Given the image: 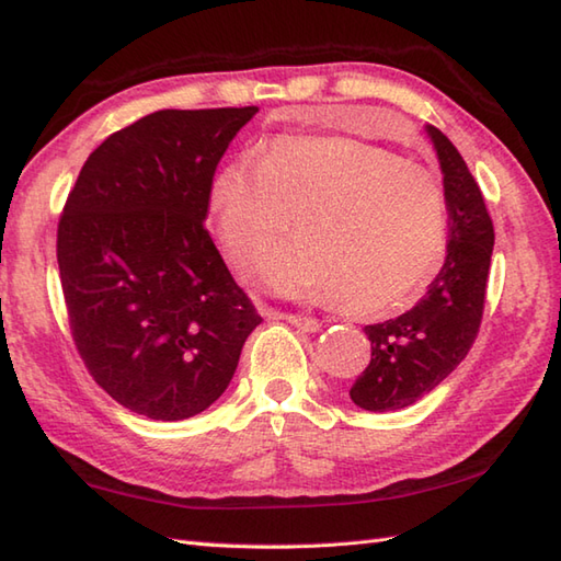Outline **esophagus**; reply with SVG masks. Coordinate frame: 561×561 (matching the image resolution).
I'll use <instances>...</instances> for the list:
<instances>
[{
	"instance_id": "obj_1",
	"label": "esophagus",
	"mask_w": 561,
	"mask_h": 561,
	"mask_svg": "<svg viewBox=\"0 0 561 561\" xmlns=\"http://www.w3.org/2000/svg\"><path fill=\"white\" fill-rule=\"evenodd\" d=\"M272 318H279V320H287L294 328H299L304 332H318L320 323L316 318H308V316H291V313H272Z\"/></svg>"
}]
</instances>
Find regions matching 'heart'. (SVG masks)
Here are the masks:
<instances>
[{"mask_svg":"<svg viewBox=\"0 0 561 561\" xmlns=\"http://www.w3.org/2000/svg\"><path fill=\"white\" fill-rule=\"evenodd\" d=\"M209 221L229 265L265 267L284 296L330 291L354 316H380L434 272L446 241V193L426 165L344 137H284L262 159L214 175Z\"/></svg>","mask_w":561,"mask_h":561,"instance_id":"1","label":"heart"}]
</instances>
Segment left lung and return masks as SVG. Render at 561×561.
Instances as JSON below:
<instances>
[{
    "label": "left lung",
    "mask_w": 561,
    "mask_h": 561,
    "mask_svg": "<svg viewBox=\"0 0 561 561\" xmlns=\"http://www.w3.org/2000/svg\"><path fill=\"white\" fill-rule=\"evenodd\" d=\"M444 173L448 250L444 267L414 308L386 323L366 325L371 364L354 380L350 398L368 412L410 408L468 356L484 311L494 226L480 185L453 141L426 125Z\"/></svg>",
    "instance_id": "1"
}]
</instances>
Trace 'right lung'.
Instances as JSON below:
<instances>
[{
    "label": "right lung",
    "instance_id": "1",
    "mask_svg": "<svg viewBox=\"0 0 561 561\" xmlns=\"http://www.w3.org/2000/svg\"><path fill=\"white\" fill-rule=\"evenodd\" d=\"M255 113L141 117L91 151L59 217L71 337L93 380L149 420L219 400L262 323L205 229L214 171Z\"/></svg>",
    "mask_w": 561,
    "mask_h": 561
}]
</instances>
